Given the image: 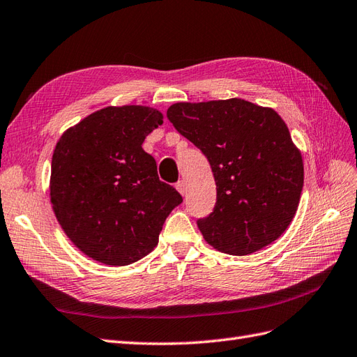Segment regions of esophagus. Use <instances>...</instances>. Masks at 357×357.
Wrapping results in <instances>:
<instances>
[{
	"label": "esophagus",
	"instance_id": "1",
	"mask_svg": "<svg viewBox=\"0 0 357 357\" xmlns=\"http://www.w3.org/2000/svg\"><path fill=\"white\" fill-rule=\"evenodd\" d=\"M176 190L181 192L182 196L187 195V182L184 179H181L176 182Z\"/></svg>",
	"mask_w": 357,
	"mask_h": 357
}]
</instances>
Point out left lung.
Here are the masks:
<instances>
[{
	"label": "left lung",
	"instance_id": "1",
	"mask_svg": "<svg viewBox=\"0 0 357 357\" xmlns=\"http://www.w3.org/2000/svg\"><path fill=\"white\" fill-rule=\"evenodd\" d=\"M167 118L206 155L215 178V206L197 220L208 243L245 256L277 241L303 187L301 152L277 112L230 98L176 103Z\"/></svg>",
	"mask_w": 357,
	"mask_h": 357
}]
</instances>
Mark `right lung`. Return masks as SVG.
Masks as SVG:
<instances>
[{"instance_id":"right-lung-1","label":"right lung","mask_w":357,"mask_h":357,"mask_svg":"<svg viewBox=\"0 0 357 357\" xmlns=\"http://www.w3.org/2000/svg\"><path fill=\"white\" fill-rule=\"evenodd\" d=\"M161 124L157 109L106 107L58 140L50 202L61 227L88 257L112 266L145 257L172 209L182 203L142 148Z\"/></svg>"}]
</instances>
